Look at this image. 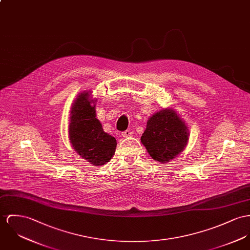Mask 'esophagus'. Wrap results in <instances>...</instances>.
<instances>
[{
	"label": "esophagus",
	"mask_w": 250,
	"mask_h": 250,
	"mask_svg": "<svg viewBox=\"0 0 250 250\" xmlns=\"http://www.w3.org/2000/svg\"><path fill=\"white\" fill-rule=\"evenodd\" d=\"M132 135V132L128 129V130H125V131H124L123 133H122V136L123 137H125V138H127V137H129V136H131Z\"/></svg>",
	"instance_id": "esophagus-1"
}]
</instances>
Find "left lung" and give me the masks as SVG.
I'll list each match as a JSON object with an SVG mask.
<instances>
[{
    "mask_svg": "<svg viewBox=\"0 0 250 250\" xmlns=\"http://www.w3.org/2000/svg\"><path fill=\"white\" fill-rule=\"evenodd\" d=\"M188 141L185 123L171 109L155 113L147 121L142 144L155 161L166 163L184 150Z\"/></svg>",
    "mask_w": 250,
    "mask_h": 250,
    "instance_id": "left-lung-1",
    "label": "left lung"
}]
</instances>
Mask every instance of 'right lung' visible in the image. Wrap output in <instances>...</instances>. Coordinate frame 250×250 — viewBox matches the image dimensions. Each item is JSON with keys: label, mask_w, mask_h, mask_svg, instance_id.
I'll return each mask as SVG.
<instances>
[{"label": "right lung", "mask_w": 250, "mask_h": 250, "mask_svg": "<svg viewBox=\"0 0 250 250\" xmlns=\"http://www.w3.org/2000/svg\"><path fill=\"white\" fill-rule=\"evenodd\" d=\"M89 96L88 92L81 93L72 106L69 139L82 158L94 166H103L115 153L117 143L114 137L104 131Z\"/></svg>", "instance_id": "right-lung-1"}]
</instances>
